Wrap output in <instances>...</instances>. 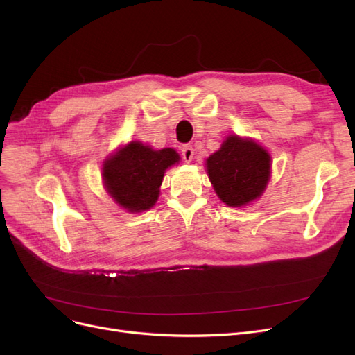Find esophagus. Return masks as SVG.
<instances>
[{
    "instance_id": "34e87169",
    "label": "esophagus",
    "mask_w": 355,
    "mask_h": 355,
    "mask_svg": "<svg viewBox=\"0 0 355 355\" xmlns=\"http://www.w3.org/2000/svg\"><path fill=\"white\" fill-rule=\"evenodd\" d=\"M182 157H184L185 163H191L192 158H194V148H192L191 145H185L184 148H182Z\"/></svg>"
}]
</instances>
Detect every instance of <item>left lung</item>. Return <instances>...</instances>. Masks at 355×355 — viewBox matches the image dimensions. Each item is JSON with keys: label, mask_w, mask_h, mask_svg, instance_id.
I'll return each mask as SVG.
<instances>
[{"label": "left lung", "mask_w": 355, "mask_h": 355, "mask_svg": "<svg viewBox=\"0 0 355 355\" xmlns=\"http://www.w3.org/2000/svg\"><path fill=\"white\" fill-rule=\"evenodd\" d=\"M206 167L218 197L230 207H241L263 194L271 155L253 139L231 135L206 159Z\"/></svg>", "instance_id": "8db88e82"}]
</instances>
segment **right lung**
<instances>
[{"instance_id":"right-lung-1","label":"right lung","mask_w":355,"mask_h":355,"mask_svg":"<svg viewBox=\"0 0 355 355\" xmlns=\"http://www.w3.org/2000/svg\"><path fill=\"white\" fill-rule=\"evenodd\" d=\"M179 159V154L171 148L155 151L142 142L132 141L103 161L105 188L127 211L149 210L158 200L166 170Z\"/></svg>"}]
</instances>
